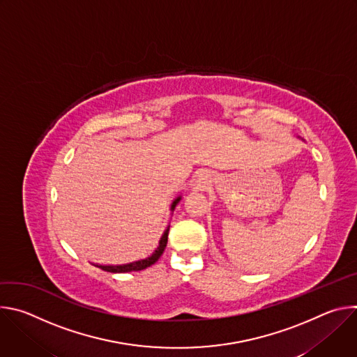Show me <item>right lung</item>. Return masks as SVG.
<instances>
[{
  "mask_svg": "<svg viewBox=\"0 0 357 357\" xmlns=\"http://www.w3.org/2000/svg\"><path fill=\"white\" fill-rule=\"evenodd\" d=\"M181 200V197H176L172 203V209L178 205V202ZM168 231H169V227L165 230V233L162 234L161 240H160V245L157 247V250L152 252V256L144 259V260H138V261H134V263H128V264H121V266H98V268L105 270V271H109V273H130V271H141V270H145L146 267L155 264L158 261V259L162 256V252L167 247V243H168Z\"/></svg>",
  "mask_w": 357,
  "mask_h": 357,
  "instance_id": "right-lung-1",
  "label": "right lung"
}]
</instances>
